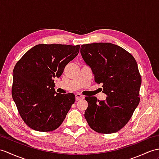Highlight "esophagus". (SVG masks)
Masks as SVG:
<instances>
[{"mask_svg": "<svg viewBox=\"0 0 159 159\" xmlns=\"http://www.w3.org/2000/svg\"><path fill=\"white\" fill-rule=\"evenodd\" d=\"M75 98H76V101L80 100V99H84V96H83V95L80 94V93H76V95H75Z\"/></svg>", "mask_w": 159, "mask_h": 159, "instance_id": "1", "label": "esophagus"}]
</instances>
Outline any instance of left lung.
<instances>
[{
    "mask_svg": "<svg viewBox=\"0 0 159 159\" xmlns=\"http://www.w3.org/2000/svg\"><path fill=\"white\" fill-rule=\"evenodd\" d=\"M80 53L91 67L97 84L102 83L105 101L85 97L84 117L89 127L100 134H112L130 120L140 98L142 83L137 62L123 48L110 43L81 45Z\"/></svg>",
    "mask_w": 159,
    "mask_h": 159,
    "instance_id": "8db88e82",
    "label": "left lung"
}]
</instances>
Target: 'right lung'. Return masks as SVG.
Returning <instances> with one entry per match:
<instances>
[{"label": "right lung", "mask_w": 159, "mask_h": 159, "mask_svg": "<svg viewBox=\"0 0 159 159\" xmlns=\"http://www.w3.org/2000/svg\"><path fill=\"white\" fill-rule=\"evenodd\" d=\"M80 45L39 44L28 50L13 69L12 97L22 120L38 131L60 126L75 95L55 91L53 79L79 54Z\"/></svg>", "instance_id": "add662e5"}]
</instances>
